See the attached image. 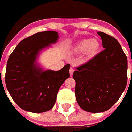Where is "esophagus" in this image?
<instances>
[{"instance_id": "34e87169", "label": "esophagus", "mask_w": 132, "mask_h": 132, "mask_svg": "<svg viewBox=\"0 0 132 132\" xmlns=\"http://www.w3.org/2000/svg\"><path fill=\"white\" fill-rule=\"evenodd\" d=\"M69 72H70V76H73V74L74 69L73 68H70V70H69Z\"/></svg>"}]
</instances>
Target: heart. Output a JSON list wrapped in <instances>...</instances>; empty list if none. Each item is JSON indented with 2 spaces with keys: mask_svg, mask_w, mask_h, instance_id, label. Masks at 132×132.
<instances>
[{
  "mask_svg": "<svg viewBox=\"0 0 132 132\" xmlns=\"http://www.w3.org/2000/svg\"><path fill=\"white\" fill-rule=\"evenodd\" d=\"M101 43L97 38H87L76 42L71 48V51L74 53H84L86 60L95 58L100 52Z\"/></svg>",
  "mask_w": 132,
  "mask_h": 132,
  "instance_id": "1",
  "label": "heart"
}]
</instances>
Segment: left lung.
<instances>
[{"instance_id":"1","label":"left lung","mask_w":132,"mask_h":132,"mask_svg":"<svg viewBox=\"0 0 132 132\" xmlns=\"http://www.w3.org/2000/svg\"><path fill=\"white\" fill-rule=\"evenodd\" d=\"M104 49L76 68L75 95L84 111L98 113L109 109L120 98L127 84V58L118 40L98 32Z\"/></svg>"}]
</instances>
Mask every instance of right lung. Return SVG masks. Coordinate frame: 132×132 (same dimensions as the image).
<instances>
[{"label":"right lung","instance_id":"1","mask_svg":"<svg viewBox=\"0 0 132 132\" xmlns=\"http://www.w3.org/2000/svg\"><path fill=\"white\" fill-rule=\"evenodd\" d=\"M58 32L46 31L23 39L9 56L6 85L14 101L27 112L41 113L53 108L59 89L70 77L68 64L58 71L44 70L37 62L40 53L58 41Z\"/></svg>","mask_w":132,"mask_h":132}]
</instances>
